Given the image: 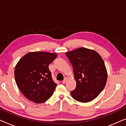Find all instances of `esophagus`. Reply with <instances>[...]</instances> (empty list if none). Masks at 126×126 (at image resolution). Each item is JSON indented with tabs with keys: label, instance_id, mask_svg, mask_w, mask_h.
Instances as JSON below:
<instances>
[{
	"label": "esophagus",
	"instance_id": "1",
	"mask_svg": "<svg viewBox=\"0 0 126 126\" xmlns=\"http://www.w3.org/2000/svg\"><path fill=\"white\" fill-rule=\"evenodd\" d=\"M67 80H68V78H66V77H65V78L64 79V80H63V81H62V82H63V84L66 83V81H67Z\"/></svg>",
	"mask_w": 126,
	"mask_h": 126
}]
</instances>
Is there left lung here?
<instances>
[{
    "label": "left lung",
    "mask_w": 126,
    "mask_h": 126,
    "mask_svg": "<svg viewBox=\"0 0 126 126\" xmlns=\"http://www.w3.org/2000/svg\"><path fill=\"white\" fill-rule=\"evenodd\" d=\"M73 66L76 88L70 92L72 97L82 103L92 101L106 86L107 72L104 62L96 52L80 47L66 53Z\"/></svg>",
    "instance_id": "8db88e82"
}]
</instances>
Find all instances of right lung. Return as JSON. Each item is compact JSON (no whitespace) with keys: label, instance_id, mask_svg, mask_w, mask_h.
Listing matches in <instances>:
<instances>
[{"label":"right lung","instance_id":"obj_1","mask_svg":"<svg viewBox=\"0 0 126 126\" xmlns=\"http://www.w3.org/2000/svg\"><path fill=\"white\" fill-rule=\"evenodd\" d=\"M57 54L44 51L25 55L15 68V80L26 97L36 103H44L52 96L57 84L53 80L49 65Z\"/></svg>","mask_w":126,"mask_h":126}]
</instances>
